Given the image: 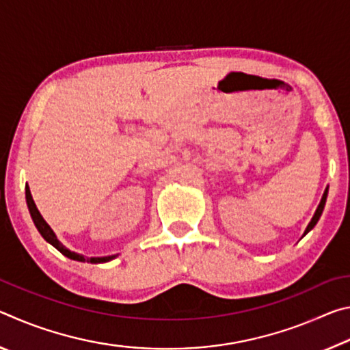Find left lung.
<instances>
[{"instance_id": "obj_1", "label": "left lung", "mask_w": 350, "mask_h": 350, "mask_svg": "<svg viewBox=\"0 0 350 350\" xmlns=\"http://www.w3.org/2000/svg\"><path fill=\"white\" fill-rule=\"evenodd\" d=\"M327 191H329V188H325V191H324L323 198H321V202H319L318 208H317V211H315V215H313L312 221L309 222V225H307V228H306V232H304V234H303V236H306L307 233H309L310 230H312L313 227H315L317 222L319 221V217H321V215H323V210H324V205H325V199H327Z\"/></svg>"}]
</instances>
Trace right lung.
Instances as JSON below:
<instances>
[{
    "label": "right lung",
    "mask_w": 350,
    "mask_h": 350,
    "mask_svg": "<svg viewBox=\"0 0 350 350\" xmlns=\"http://www.w3.org/2000/svg\"><path fill=\"white\" fill-rule=\"evenodd\" d=\"M26 202H27V206H29V213H31L32 216V221L35 224V227H37V230L40 232V234L43 236V238L49 242V244L54 245L58 252L63 253L64 256H68L69 259H74V260H80V262H92V264H100V262H108V260L114 259L116 254H112V256H103V258H85L83 254H79L75 252H70L69 248L64 247L60 241L57 239L55 233L52 232V228L47 225V222L43 219V216L40 215V211L37 208V205H35L33 199H32V194H31V189H29V187L26 185Z\"/></svg>",
    "instance_id": "add662e5"
}]
</instances>
